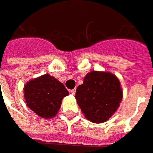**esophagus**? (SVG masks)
Here are the masks:
<instances>
[{
	"label": "esophagus",
	"mask_w": 153,
	"mask_h": 153,
	"mask_svg": "<svg viewBox=\"0 0 153 153\" xmlns=\"http://www.w3.org/2000/svg\"><path fill=\"white\" fill-rule=\"evenodd\" d=\"M70 92H71L73 95H74V94H75V92H76V89H75V88H74V89H73V90H71V91H70Z\"/></svg>",
	"instance_id": "34e87169"
}]
</instances>
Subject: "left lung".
I'll list each match as a JSON object with an SVG mask.
<instances>
[{
  "mask_svg": "<svg viewBox=\"0 0 153 153\" xmlns=\"http://www.w3.org/2000/svg\"><path fill=\"white\" fill-rule=\"evenodd\" d=\"M122 97L118 78L111 73L97 71L87 74L75 95L82 113L93 123L107 121L118 109Z\"/></svg>",
  "mask_w": 153,
  "mask_h": 153,
  "instance_id": "8db88e82",
  "label": "left lung"
}]
</instances>
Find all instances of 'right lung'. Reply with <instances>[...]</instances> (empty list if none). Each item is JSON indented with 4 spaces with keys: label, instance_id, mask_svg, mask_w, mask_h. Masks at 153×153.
Wrapping results in <instances>:
<instances>
[{
    "label": "right lung",
    "instance_id": "right-lung-1",
    "mask_svg": "<svg viewBox=\"0 0 153 153\" xmlns=\"http://www.w3.org/2000/svg\"><path fill=\"white\" fill-rule=\"evenodd\" d=\"M68 95V91L63 84L49 74L32 79L24 86L27 106L44 119L56 116L62 98Z\"/></svg>",
    "mask_w": 153,
    "mask_h": 153
}]
</instances>
